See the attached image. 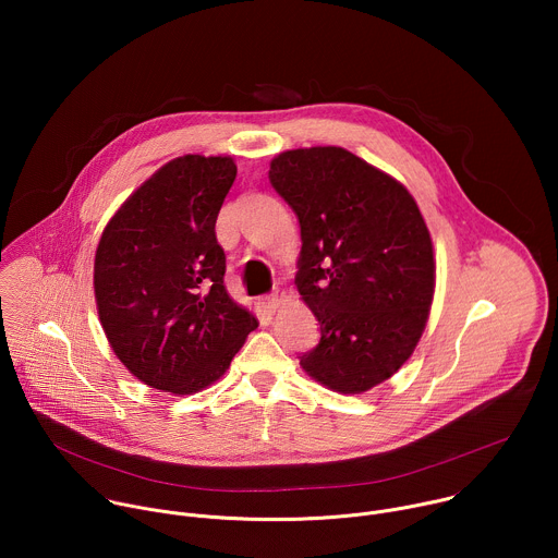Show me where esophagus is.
<instances>
[{
	"instance_id": "esophagus-1",
	"label": "esophagus",
	"mask_w": 558,
	"mask_h": 558,
	"mask_svg": "<svg viewBox=\"0 0 558 558\" xmlns=\"http://www.w3.org/2000/svg\"><path fill=\"white\" fill-rule=\"evenodd\" d=\"M284 300H287V293H284V291H280V289H276L274 293L265 295L263 306H265V311H267V313H276Z\"/></svg>"
}]
</instances>
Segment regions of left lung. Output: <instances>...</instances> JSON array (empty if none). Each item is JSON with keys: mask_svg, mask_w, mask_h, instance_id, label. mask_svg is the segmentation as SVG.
I'll return each instance as SVG.
<instances>
[{"mask_svg": "<svg viewBox=\"0 0 558 558\" xmlns=\"http://www.w3.org/2000/svg\"><path fill=\"white\" fill-rule=\"evenodd\" d=\"M269 181L300 222L295 284L320 323L300 366L364 392L413 355L435 293L430 231L409 190L344 147L278 154Z\"/></svg>", "mask_w": 558, "mask_h": 558, "instance_id": "8db88e82", "label": "left lung"}]
</instances>
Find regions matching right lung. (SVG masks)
Listing matches in <instances>:
<instances>
[{"mask_svg":"<svg viewBox=\"0 0 558 558\" xmlns=\"http://www.w3.org/2000/svg\"><path fill=\"white\" fill-rule=\"evenodd\" d=\"M231 156L185 154L156 170L110 218L95 256L99 320L143 384L192 395L214 384L258 327L225 289L216 218Z\"/></svg>","mask_w":558,"mask_h":558,"instance_id":"add662e5","label":"right lung"}]
</instances>
